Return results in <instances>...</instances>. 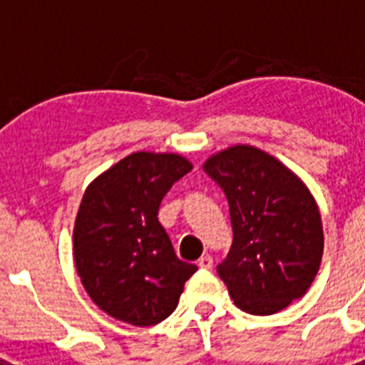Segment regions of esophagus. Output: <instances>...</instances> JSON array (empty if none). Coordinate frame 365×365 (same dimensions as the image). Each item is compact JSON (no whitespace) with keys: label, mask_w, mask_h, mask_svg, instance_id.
<instances>
[{"label":"esophagus","mask_w":365,"mask_h":365,"mask_svg":"<svg viewBox=\"0 0 365 365\" xmlns=\"http://www.w3.org/2000/svg\"><path fill=\"white\" fill-rule=\"evenodd\" d=\"M199 269H205V270H210L212 267H214V259H212V256H202L201 259L197 261Z\"/></svg>","instance_id":"1"}]
</instances>
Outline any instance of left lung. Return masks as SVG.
<instances>
[{
  "instance_id": "obj_1",
  "label": "left lung",
  "mask_w": 365,
  "mask_h": 365,
  "mask_svg": "<svg viewBox=\"0 0 365 365\" xmlns=\"http://www.w3.org/2000/svg\"><path fill=\"white\" fill-rule=\"evenodd\" d=\"M202 170L228 201L234 241L217 274L234 303L257 316L289 307L307 292L324 254L320 210L307 186L245 144L212 155Z\"/></svg>"
}]
</instances>
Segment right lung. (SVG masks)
<instances>
[{
    "label": "right lung",
    "instance_id": "obj_1",
    "mask_svg": "<svg viewBox=\"0 0 365 365\" xmlns=\"http://www.w3.org/2000/svg\"><path fill=\"white\" fill-rule=\"evenodd\" d=\"M190 170L180 155L137 151L87 186L74 221V263L87 294L113 318L138 327L166 320L197 270L177 257L157 217Z\"/></svg>",
    "mask_w": 365,
    "mask_h": 365
}]
</instances>
